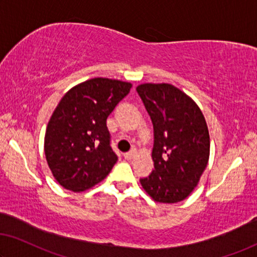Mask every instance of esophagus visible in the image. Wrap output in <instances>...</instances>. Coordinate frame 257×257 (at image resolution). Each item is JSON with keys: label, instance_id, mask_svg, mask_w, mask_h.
Wrapping results in <instances>:
<instances>
[{"label": "esophagus", "instance_id": "34e87169", "mask_svg": "<svg viewBox=\"0 0 257 257\" xmlns=\"http://www.w3.org/2000/svg\"><path fill=\"white\" fill-rule=\"evenodd\" d=\"M135 155H136V150L135 149H133L132 151H129V152H127V153H124V158L127 159V160H130V159H133L134 157H135Z\"/></svg>", "mask_w": 257, "mask_h": 257}]
</instances>
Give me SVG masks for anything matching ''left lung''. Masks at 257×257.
<instances>
[{"label": "left lung", "mask_w": 257, "mask_h": 257, "mask_svg": "<svg viewBox=\"0 0 257 257\" xmlns=\"http://www.w3.org/2000/svg\"><path fill=\"white\" fill-rule=\"evenodd\" d=\"M153 124L155 170L141 185L156 202L178 203L190 195L209 162L210 136L200 107L171 84L136 87Z\"/></svg>", "instance_id": "8db88e82"}]
</instances>
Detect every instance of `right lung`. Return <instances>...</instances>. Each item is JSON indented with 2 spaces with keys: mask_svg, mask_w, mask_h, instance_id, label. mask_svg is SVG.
<instances>
[{
  "mask_svg": "<svg viewBox=\"0 0 257 257\" xmlns=\"http://www.w3.org/2000/svg\"><path fill=\"white\" fill-rule=\"evenodd\" d=\"M132 84L92 78L69 90L53 113L45 135V155L63 188L84 191L102 181L117 162L107 117Z\"/></svg>",
  "mask_w": 257,
  "mask_h": 257,
  "instance_id": "right-lung-1",
  "label": "right lung"
}]
</instances>
